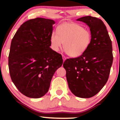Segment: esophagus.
I'll return each mask as SVG.
<instances>
[{"label":"esophagus","instance_id":"obj_1","mask_svg":"<svg viewBox=\"0 0 120 120\" xmlns=\"http://www.w3.org/2000/svg\"><path fill=\"white\" fill-rule=\"evenodd\" d=\"M62 57H63V61L64 62L65 60L66 59V57L64 55H62Z\"/></svg>","mask_w":120,"mask_h":120}]
</instances>
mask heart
I'll use <instances>...</instances> for the list:
<instances>
[{"label":"heart","instance_id":"1","mask_svg":"<svg viewBox=\"0 0 120 120\" xmlns=\"http://www.w3.org/2000/svg\"><path fill=\"white\" fill-rule=\"evenodd\" d=\"M89 29L75 23H65L60 25L57 33L52 32L50 37L52 48L58 52L64 44V49L68 55L75 57L81 56L87 49L91 41Z\"/></svg>","mask_w":120,"mask_h":120}]
</instances>
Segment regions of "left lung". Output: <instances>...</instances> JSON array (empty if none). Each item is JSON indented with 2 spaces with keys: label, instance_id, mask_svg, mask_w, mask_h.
<instances>
[{
  "label": "left lung",
  "instance_id": "left-lung-1",
  "mask_svg": "<svg viewBox=\"0 0 120 120\" xmlns=\"http://www.w3.org/2000/svg\"><path fill=\"white\" fill-rule=\"evenodd\" d=\"M76 20L89 26L91 41L81 56L65 60L63 67L72 93L76 97L87 98L99 93L109 79L113 60L112 45L101 19L87 16Z\"/></svg>",
  "mask_w": 120,
  "mask_h": 120
}]
</instances>
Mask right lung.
Wrapping results in <instances>:
<instances>
[{"instance_id":"right-lung-1","label":"right lung","mask_w":120,"mask_h":120,"mask_svg":"<svg viewBox=\"0 0 120 120\" xmlns=\"http://www.w3.org/2000/svg\"><path fill=\"white\" fill-rule=\"evenodd\" d=\"M55 23L39 17L30 19L21 25L11 40L9 73L16 87L26 97L44 96L55 72L63 64L61 55L50 47Z\"/></svg>"}]
</instances>
